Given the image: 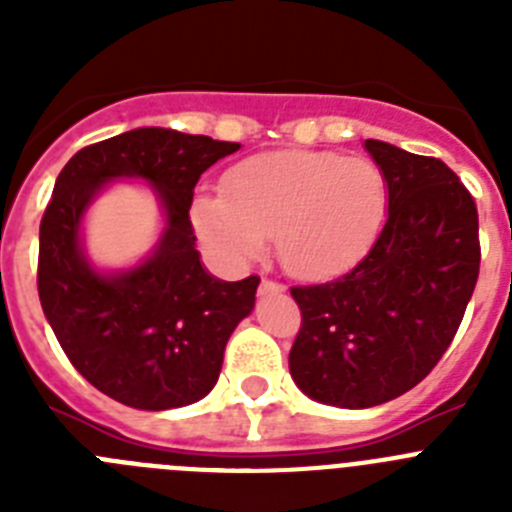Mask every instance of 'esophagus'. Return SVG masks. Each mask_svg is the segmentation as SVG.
I'll return each mask as SVG.
<instances>
[{
	"label": "esophagus",
	"mask_w": 512,
	"mask_h": 512,
	"mask_svg": "<svg viewBox=\"0 0 512 512\" xmlns=\"http://www.w3.org/2000/svg\"><path fill=\"white\" fill-rule=\"evenodd\" d=\"M259 292H261V295H271V292H284V284L271 282V279H261Z\"/></svg>",
	"instance_id": "esophagus-1"
}]
</instances>
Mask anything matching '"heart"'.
I'll return each mask as SVG.
<instances>
[{"label": "heart", "instance_id": "1", "mask_svg": "<svg viewBox=\"0 0 512 512\" xmlns=\"http://www.w3.org/2000/svg\"><path fill=\"white\" fill-rule=\"evenodd\" d=\"M225 192L200 194L192 223L202 241L230 261L259 259L277 235L289 274H341L372 248L387 212L384 171L366 156L274 151L235 164Z\"/></svg>", "mask_w": 512, "mask_h": 512}]
</instances>
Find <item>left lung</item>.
<instances>
[{
  "label": "left lung",
  "mask_w": 512,
  "mask_h": 512,
  "mask_svg": "<svg viewBox=\"0 0 512 512\" xmlns=\"http://www.w3.org/2000/svg\"><path fill=\"white\" fill-rule=\"evenodd\" d=\"M387 179V223L354 269L292 287L302 328L289 374L310 400L374 408L431 374L459 330L479 274L472 194L449 166L366 140Z\"/></svg>",
  "instance_id": "8db88e82"
}]
</instances>
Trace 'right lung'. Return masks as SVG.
I'll return each mask as SVG.
<instances>
[{"instance_id":"right-lung-1","label":"right lung","mask_w":512,"mask_h":512,"mask_svg":"<svg viewBox=\"0 0 512 512\" xmlns=\"http://www.w3.org/2000/svg\"><path fill=\"white\" fill-rule=\"evenodd\" d=\"M238 148L171 128H135L81 148L58 174L40 220V305L76 372L128 408L202 400L220 377L230 333L251 315L261 279L212 277L189 220L200 176ZM117 178L154 189L165 230L146 260L102 272L86 256L80 225Z\"/></svg>"}]
</instances>
